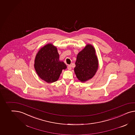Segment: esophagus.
<instances>
[{"mask_svg": "<svg viewBox=\"0 0 135 135\" xmlns=\"http://www.w3.org/2000/svg\"><path fill=\"white\" fill-rule=\"evenodd\" d=\"M68 70H71V66L70 65H69V66H68Z\"/></svg>", "mask_w": 135, "mask_h": 135, "instance_id": "34e87169", "label": "esophagus"}]
</instances>
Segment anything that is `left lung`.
Instances as JSON below:
<instances>
[{
    "label": "left lung",
    "instance_id": "obj_1",
    "mask_svg": "<svg viewBox=\"0 0 135 135\" xmlns=\"http://www.w3.org/2000/svg\"><path fill=\"white\" fill-rule=\"evenodd\" d=\"M98 64L95 49L93 45L87 44L76 57L74 70L78 79L83 83L91 79L97 73Z\"/></svg>",
    "mask_w": 135,
    "mask_h": 135
}]
</instances>
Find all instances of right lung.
<instances>
[{"mask_svg": "<svg viewBox=\"0 0 135 135\" xmlns=\"http://www.w3.org/2000/svg\"><path fill=\"white\" fill-rule=\"evenodd\" d=\"M66 68L64 62L59 60L57 47L51 43L41 47L35 57L36 72L41 79L47 83L57 81L62 70Z\"/></svg>", "mask_w": 135, "mask_h": 135, "instance_id": "obj_1", "label": "right lung"}]
</instances>
